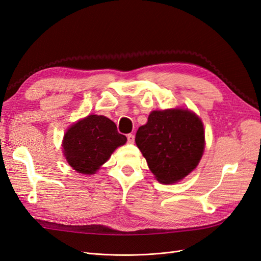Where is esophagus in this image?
<instances>
[{
    "instance_id": "1",
    "label": "esophagus",
    "mask_w": 261,
    "mask_h": 261,
    "mask_svg": "<svg viewBox=\"0 0 261 261\" xmlns=\"http://www.w3.org/2000/svg\"><path fill=\"white\" fill-rule=\"evenodd\" d=\"M127 141L129 144H133L134 141H135V135L134 134H128L127 135Z\"/></svg>"
}]
</instances>
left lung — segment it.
Wrapping results in <instances>:
<instances>
[{"label": "left lung", "instance_id": "obj_1", "mask_svg": "<svg viewBox=\"0 0 261 261\" xmlns=\"http://www.w3.org/2000/svg\"><path fill=\"white\" fill-rule=\"evenodd\" d=\"M135 141L155 178L173 184L198 165L204 150L203 125L188 109L152 111Z\"/></svg>", "mask_w": 261, "mask_h": 261}]
</instances>
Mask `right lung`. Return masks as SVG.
Segmentation results:
<instances>
[{
  "label": "right lung",
  "instance_id": "1",
  "mask_svg": "<svg viewBox=\"0 0 261 261\" xmlns=\"http://www.w3.org/2000/svg\"><path fill=\"white\" fill-rule=\"evenodd\" d=\"M126 140L127 138L117 132L115 123L110 118L92 114L67 129L62 143L63 153L75 171L91 175Z\"/></svg>",
  "mask_w": 261,
  "mask_h": 261
}]
</instances>
